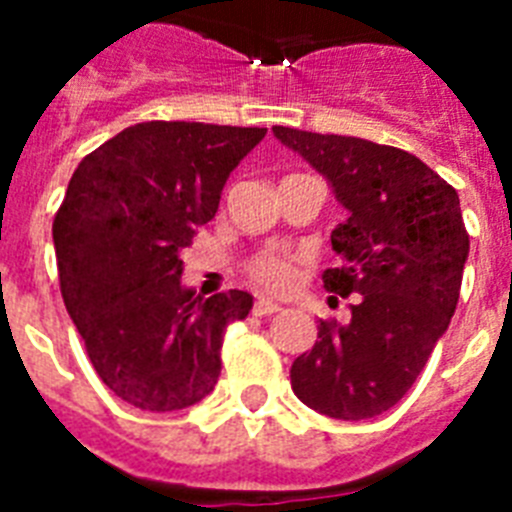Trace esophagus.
Wrapping results in <instances>:
<instances>
[{
    "mask_svg": "<svg viewBox=\"0 0 512 512\" xmlns=\"http://www.w3.org/2000/svg\"><path fill=\"white\" fill-rule=\"evenodd\" d=\"M281 305L273 303V300H265V297H260V300H255V305H252V313L255 316H271V313H279Z\"/></svg>",
    "mask_w": 512,
    "mask_h": 512,
    "instance_id": "34e87169",
    "label": "esophagus"
}]
</instances>
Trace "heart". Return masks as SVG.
<instances>
[{
    "label": "heart",
    "mask_w": 512,
    "mask_h": 512,
    "mask_svg": "<svg viewBox=\"0 0 512 512\" xmlns=\"http://www.w3.org/2000/svg\"><path fill=\"white\" fill-rule=\"evenodd\" d=\"M244 273L263 292H289L300 279L295 257L279 252V249H263V252L249 257Z\"/></svg>",
    "instance_id": "obj_1"
}]
</instances>
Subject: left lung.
Wrapping results in <instances>:
<instances>
[{"instance_id":"obj_1","label":"left lung","mask_w":512,"mask_h":512,"mask_svg":"<svg viewBox=\"0 0 512 512\" xmlns=\"http://www.w3.org/2000/svg\"><path fill=\"white\" fill-rule=\"evenodd\" d=\"M273 135L348 209L324 287L356 295L348 324L321 321L316 345L295 358L292 390L327 417L369 420L406 396L452 321L470 249L460 196L401 148L292 127Z\"/></svg>"}]
</instances>
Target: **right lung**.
<instances>
[{
  "label": "right lung",
  "instance_id": "1",
  "mask_svg": "<svg viewBox=\"0 0 512 512\" xmlns=\"http://www.w3.org/2000/svg\"><path fill=\"white\" fill-rule=\"evenodd\" d=\"M263 127L143 122L82 159L52 241L68 316L95 372L143 412H175L212 393L228 324L252 295L201 300L180 284L183 252L209 223Z\"/></svg>",
  "mask_w": 512,
  "mask_h": 512
}]
</instances>
